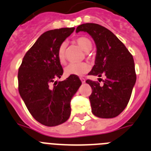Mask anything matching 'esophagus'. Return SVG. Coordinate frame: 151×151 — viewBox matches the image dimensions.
I'll return each instance as SVG.
<instances>
[{"label": "esophagus", "mask_w": 151, "mask_h": 151, "mask_svg": "<svg viewBox=\"0 0 151 151\" xmlns=\"http://www.w3.org/2000/svg\"><path fill=\"white\" fill-rule=\"evenodd\" d=\"M81 79V81H82V83H85V79L84 78H80Z\"/></svg>", "instance_id": "esophagus-1"}]
</instances>
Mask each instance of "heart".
Listing matches in <instances>:
<instances>
[{
    "label": "heart",
    "mask_w": 151,
    "mask_h": 151,
    "mask_svg": "<svg viewBox=\"0 0 151 151\" xmlns=\"http://www.w3.org/2000/svg\"><path fill=\"white\" fill-rule=\"evenodd\" d=\"M76 43L78 45L80 48L85 52H89L92 48V43L90 39L86 37H78L76 39ZM66 44L63 43L60 46L57 52L58 59L61 63H64L66 61ZM90 70V66L86 63H70L65 69V73L67 76H82L85 73Z\"/></svg>",
    "instance_id": "obj_1"
}]
</instances>
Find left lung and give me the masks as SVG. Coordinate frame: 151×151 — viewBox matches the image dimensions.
Wrapping results in <instances>:
<instances>
[{
  "mask_svg": "<svg viewBox=\"0 0 151 151\" xmlns=\"http://www.w3.org/2000/svg\"><path fill=\"white\" fill-rule=\"evenodd\" d=\"M76 32H88L96 45L95 63L88 75L106 76L103 86L86 81L92 89L89 97L92 113L100 118L117 116L127 106L136 82L132 55L115 35L101 25L82 24Z\"/></svg>",
  "mask_w": 151,
  "mask_h": 151,
  "instance_id": "left-lung-1",
  "label": "left lung"
}]
</instances>
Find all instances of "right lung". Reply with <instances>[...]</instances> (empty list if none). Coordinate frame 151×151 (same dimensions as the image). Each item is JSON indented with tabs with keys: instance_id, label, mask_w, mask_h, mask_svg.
<instances>
[{
	"instance_id": "1",
	"label": "right lung",
	"mask_w": 151,
	"mask_h": 151,
	"mask_svg": "<svg viewBox=\"0 0 151 151\" xmlns=\"http://www.w3.org/2000/svg\"><path fill=\"white\" fill-rule=\"evenodd\" d=\"M74 30V27L62 28L43 33L24 56L19 69V94L35 119L46 126L68 120L70 101L82 85L76 76L56 81L63 73L58 49Z\"/></svg>"
}]
</instances>
